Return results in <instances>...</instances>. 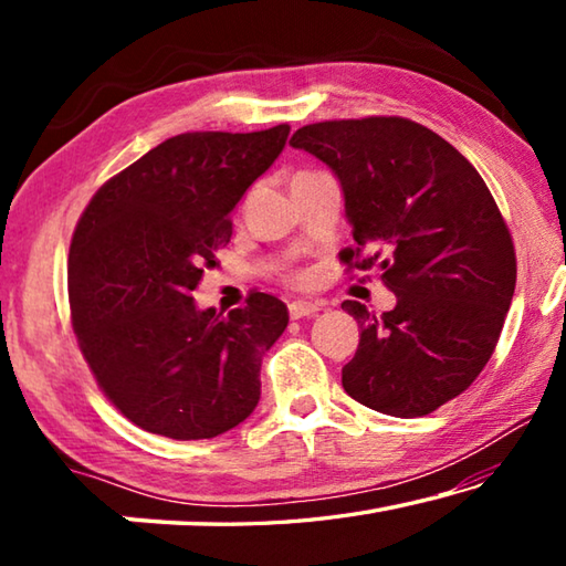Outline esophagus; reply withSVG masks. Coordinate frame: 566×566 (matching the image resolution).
<instances>
[{"mask_svg":"<svg viewBox=\"0 0 566 566\" xmlns=\"http://www.w3.org/2000/svg\"><path fill=\"white\" fill-rule=\"evenodd\" d=\"M322 310L319 302H302L296 300L290 304V317L292 319H304V317H312V314H317Z\"/></svg>","mask_w":566,"mask_h":566,"instance_id":"esophagus-1","label":"esophagus"}]
</instances>
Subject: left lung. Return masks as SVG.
Segmentation results:
<instances>
[{"instance_id": "8db88e82", "label": "left lung", "mask_w": 566, "mask_h": 566, "mask_svg": "<svg viewBox=\"0 0 566 566\" xmlns=\"http://www.w3.org/2000/svg\"><path fill=\"white\" fill-rule=\"evenodd\" d=\"M290 145L332 169L354 249L342 260L377 266L397 296L359 324V347L342 387L389 417H424L472 385L490 361L510 312L514 244L484 179L432 129L401 117L319 122Z\"/></svg>"}]
</instances>
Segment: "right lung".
Returning <instances> with one entry per match:
<instances>
[{
  "instance_id": "1",
  "label": "right lung",
  "mask_w": 566,
  "mask_h": 566,
  "mask_svg": "<svg viewBox=\"0 0 566 566\" xmlns=\"http://www.w3.org/2000/svg\"><path fill=\"white\" fill-rule=\"evenodd\" d=\"M290 124L187 132L109 179L76 224L70 306L104 395L151 434L212 439L252 415L264 354L290 324L254 292L222 317L191 292L232 237L229 214L282 155Z\"/></svg>"
}]
</instances>
